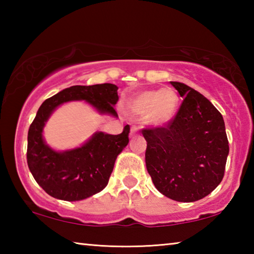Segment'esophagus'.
I'll use <instances>...</instances> for the list:
<instances>
[{
    "label": "esophagus",
    "mask_w": 254,
    "mask_h": 254,
    "mask_svg": "<svg viewBox=\"0 0 254 254\" xmlns=\"http://www.w3.org/2000/svg\"><path fill=\"white\" fill-rule=\"evenodd\" d=\"M136 133H137V127H136V126H133V127H131L130 135H131V136H134V135H136Z\"/></svg>",
    "instance_id": "obj_1"
}]
</instances>
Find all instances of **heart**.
<instances>
[{
    "label": "heart",
    "mask_w": 254,
    "mask_h": 254,
    "mask_svg": "<svg viewBox=\"0 0 254 254\" xmlns=\"http://www.w3.org/2000/svg\"><path fill=\"white\" fill-rule=\"evenodd\" d=\"M179 97L174 89H149L141 92L130 103L131 110L140 117H148L153 126L169 123L177 113Z\"/></svg>",
    "instance_id": "1"
}]
</instances>
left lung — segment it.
<instances>
[{
	"label": "left lung",
	"mask_w": 254,
	"mask_h": 254,
	"mask_svg": "<svg viewBox=\"0 0 254 254\" xmlns=\"http://www.w3.org/2000/svg\"><path fill=\"white\" fill-rule=\"evenodd\" d=\"M170 83L184 100L166 126L142 128L145 165L162 195L190 203L222 182L229 141L222 114L207 98L186 84Z\"/></svg>",
	"instance_id": "left-lung-1"
}]
</instances>
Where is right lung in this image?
Instances as JSON below:
<instances>
[{
    "label": "right lung",
    "mask_w": 254,
    "mask_h": 254,
    "mask_svg": "<svg viewBox=\"0 0 254 254\" xmlns=\"http://www.w3.org/2000/svg\"><path fill=\"white\" fill-rule=\"evenodd\" d=\"M117 85L71 86L42 103L29 127L27 161L38 185L62 200H80L106 187L117 157L128 143L130 127L118 135L97 132L80 148L57 152L45 143L42 128L56 107L65 102L85 100L101 113L118 117Z\"/></svg>",
    "instance_id": "add662e5"
}]
</instances>
